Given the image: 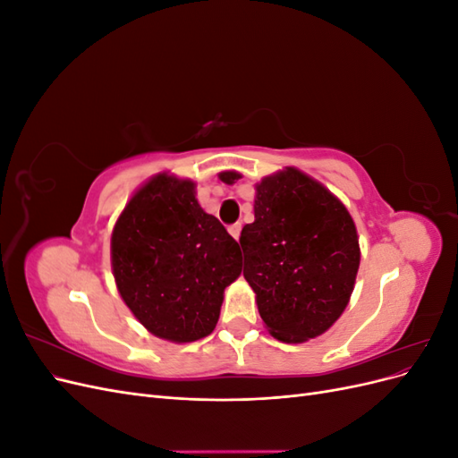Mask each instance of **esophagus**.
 I'll return each mask as SVG.
<instances>
[{"label": "esophagus", "instance_id": "esophagus-1", "mask_svg": "<svg viewBox=\"0 0 458 458\" xmlns=\"http://www.w3.org/2000/svg\"><path fill=\"white\" fill-rule=\"evenodd\" d=\"M241 229H242V225H241V224H234V225H231V227H229V234H231V237H233L234 241H239V237H241Z\"/></svg>", "mask_w": 458, "mask_h": 458}]
</instances>
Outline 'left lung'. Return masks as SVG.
Listing matches in <instances>:
<instances>
[{
  "label": "left lung",
  "instance_id": "1",
  "mask_svg": "<svg viewBox=\"0 0 458 458\" xmlns=\"http://www.w3.org/2000/svg\"><path fill=\"white\" fill-rule=\"evenodd\" d=\"M239 172H221L233 185ZM244 279L269 335L286 344L321 336L348 308L361 261L348 208L298 168L256 183L254 221L241 233Z\"/></svg>",
  "mask_w": 458,
  "mask_h": 458
}]
</instances>
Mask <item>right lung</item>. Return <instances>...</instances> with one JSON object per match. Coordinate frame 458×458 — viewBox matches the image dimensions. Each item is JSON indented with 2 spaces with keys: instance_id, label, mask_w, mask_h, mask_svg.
Masks as SVG:
<instances>
[{
  "instance_id": "obj_1",
  "label": "right lung",
  "mask_w": 458,
  "mask_h": 458,
  "mask_svg": "<svg viewBox=\"0 0 458 458\" xmlns=\"http://www.w3.org/2000/svg\"><path fill=\"white\" fill-rule=\"evenodd\" d=\"M123 303L150 335L185 344L210 335L242 256L191 179L162 172L133 192L110 237Z\"/></svg>"
}]
</instances>
